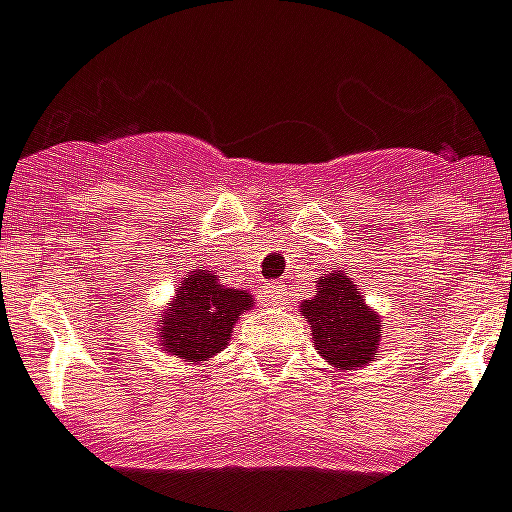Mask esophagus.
<instances>
[{"label":"esophagus","instance_id":"obj_1","mask_svg":"<svg viewBox=\"0 0 512 512\" xmlns=\"http://www.w3.org/2000/svg\"><path fill=\"white\" fill-rule=\"evenodd\" d=\"M269 292H272L274 300H279V303H282V295H285V292H282V285H272L269 287Z\"/></svg>","mask_w":512,"mask_h":512}]
</instances>
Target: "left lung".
Here are the masks:
<instances>
[{
	"label": "left lung",
	"mask_w": 512,
	"mask_h": 512,
	"mask_svg": "<svg viewBox=\"0 0 512 512\" xmlns=\"http://www.w3.org/2000/svg\"><path fill=\"white\" fill-rule=\"evenodd\" d=\"M300 313H305L313 329L316 349L334 368H360L375 357L381 342V318L365 305L342 272L321 277L316 298L305 300Z\"/></svg>",
	"instance_id": "8db88e82"
}]
</instances>
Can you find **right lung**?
<instances>
[{
    "label": "right lung",
    "mask_w": 512,
    "mask_h": 512,
    "mask_svg": "<svg viewBox=\"0 0 512 512\" xmlns=\"http://www.w3.org/2000/svg\"><path fill=\"white\" fill-rule=\"evenodd\" d=\"M251 305L246 290H230L214 274L196 269L183 279L178 298L165 310L160 344L186 362L207 360L225 349L235 321Z\"/></svg>",
    "instance_id": "add662e5"
}]
</instances>
